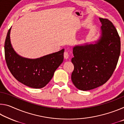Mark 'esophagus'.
Returning <instances> with one entry per match:
<instances>
[{"mask_svg": "<svg viewBox=\"0 0 124 124\" xmlns=\"http://www.w3.org/2000/svg\"><path fill=\"white\" fill-rule=\"evenodd\" d=\"M69 57V54H68V52L67 51H65L64 52V58H65L66 60H67Z\"/></svg>", "mask_w": 124, "mask_h": 124, "instance_id": "1", "label": "esophagus"}]
</instances>
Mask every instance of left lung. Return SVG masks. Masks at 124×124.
Wrapping results in <instances>:
<instances>
[{"instance_id": "obj_1", "label": "left lung", "mask_w": 124, "mask_h": 124, "mask_svg": "<svg viewBox=\"0 0 124 124\" xmlns=\"http://www.w3.org/2000/svg\"><path fill=\"white\" fill-rule=\"evenodd\" d=\"M102 26L98 38L75 45L72 62L73 84L82 91L106 83L116 68L120 54V39L114 25L108 19L99 18Z\"/></svg>"}]
</instances>
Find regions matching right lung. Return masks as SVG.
Instances as JSON below:
<instances>
[{"instance_id": "add662e5", "label": "right lung", "mask_w": 124, "mask_h": 124, "mask_svg": "<svg viewBox=\"0 0 124 124\" xmlns=\"http://www.w3.org/2000/svg\"><path fill=\"white\" fill-rule=\"evenodd\" d=\"M11 29V27L8 32L4 46L6 62L10 72L19 82L27 86L34 89L45 86L63 61L64 49L37 58L23 57L12 47Z\"/></svg>"}]
</instances>
